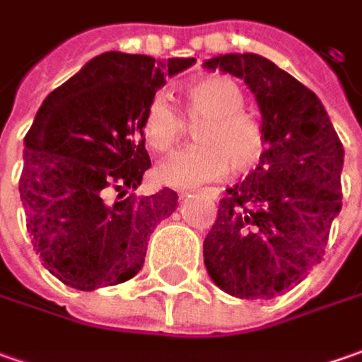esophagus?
<instances>
[{
    "label": "esophagus",
    "instance_id": "obj_1",
    "mask_svg": "<svg viewBox=\"0 0 362 362\" xmlns=\"http://www.w3.org/2000/svg\"><path fill=\"white\" fill-rule=\"evenodd\" d=\"M200 192L208 194V196H212V198H218L220 190H218V188H202Z\"/></svg>",
    "mask_w": 362,
    "mask_h": 362
}]
</instances>
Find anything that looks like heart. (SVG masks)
I'll return each mask as SVG.
<instances>
[{
    "instance_id": "b5f03b06",
    "label": "heart",
    "mask_w": 362,
    "mask_h": 362,
    "mask_svg": "<svg viewBox=\"0 0 362 362\" xmlns=\"http://www.w3.org/2000/svg\"><path fill=\"white\" fill-rule=\"evenodd\" d=\"M244 95L228 78L208 76L190 81L184 88L186 118L198 122L196 142L158 168L160 182L174 188H190L202 182L218 180L228 170H250L264 152L262 126L244 114ZM146 146L166 154L180 142L184 119L166 94H156L142 118Z\"/></svg>"
}]
</instances>
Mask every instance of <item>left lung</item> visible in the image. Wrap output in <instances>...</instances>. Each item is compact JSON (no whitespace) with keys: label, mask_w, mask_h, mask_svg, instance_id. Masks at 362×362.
Returning <instances> with one entry per match:
<instances>
[{"label":"left lung","mask_w":362,"mask_h":362,"mask_svg":"<svg viewBox=\"0 0 362 362\" xmlns=\"http://www.w3.org/2000/svg\"><path fill=\"white\" fill-rule=\"evenodd\" d=\"M204 68L244 80L267 144L255 172L220 200L204 238L206 270L232 296L272 298L322 260L343 206V144L317 94L267 57L226 54Z\"/></svg>","instance_id":"obj_1"}]
</instances>
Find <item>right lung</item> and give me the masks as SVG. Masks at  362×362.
Returning a JSON list of instances; mask_svg holds the SVG:
<instances>
[{"label": "right lung", "instance_id": "right-lung-1", "mask_svg": "<svg viewBox=\"0 0 362 362\" xmlns=\"http://www.w3.org/2000/svg\"><path fill=\"white\" fill-rule=\"evenodd\" d=\"M194 62L106 52L37 110L23 140L19 196L35 252L64 284L95 291L140 272L148 236L176 210L178 194L121 196L152 166L140 130L146 107Z\"/></svg>", "mask_w": 362, "mask_h": 362}]
</instances>
